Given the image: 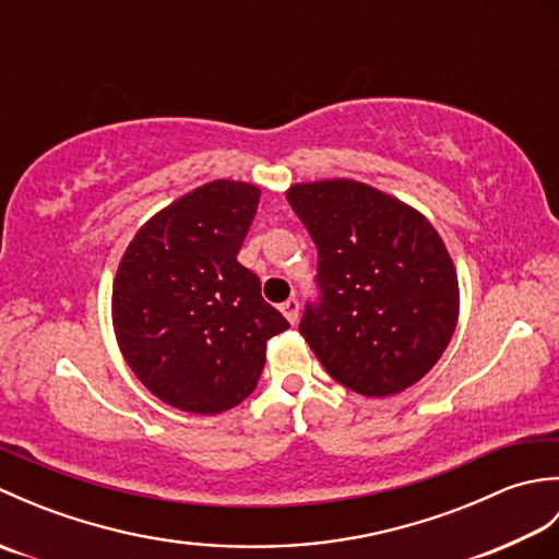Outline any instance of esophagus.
<instances>
[{"instance_id":"1","label":"esophagus","mask_w":559,"mask_h":559,"mask_svg":"<svg viewBox=\"0 0 559 559\" xmlns=\"http://www.w3.org/2000/svg\"><path fill=\"white\" fill-rule=\"evenodd\" d=\"M281 312H283V317L288 319L290 324H295V322H298V314H300V302L295 300V298H290V300H286V302L281 305Z\"/></svg>"}]
</instances>
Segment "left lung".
Instances as JSON below:
<instances>
[{
    "label": "left lung",
    "instance_id": "8db88e82",
    "mask_svg": "<svg viewBox=\"0 0 559 559\" xmlns=\"http://www.w3.org/2000/svg\"><path fill=\"white\" fill-rule=\"evenodd\" d=\"M288 204L319 254L322 305L300 334L338 384L367 399L413 386L442 358L459 322V276L418 209L348 177L298 182Z\"/></svg>",
    "mask_w": 559,
    "mask_h": 559
}]
</instances>
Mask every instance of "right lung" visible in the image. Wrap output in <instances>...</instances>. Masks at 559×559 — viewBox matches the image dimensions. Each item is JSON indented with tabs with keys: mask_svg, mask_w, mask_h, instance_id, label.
Instances as JSON below:
<instances>
[{
	"mask_svg": "<svg viewBox=\"0 0 559 559\" xmlns=\"http://www.w3.org/2000/svg\"><path fill=\"white\" fill-rule=\"evenodd\" d=\"M261 189L213 180L141 225L112 281V326L127 365L173 408L216 415L252 394L266 341L290 324L237 261Z\"/></svg>",
	"mask_w": 559,
	"mask_h": 559,
	"instance_id": "add662e5",
	"label": "right lung"
}]
</instances>
